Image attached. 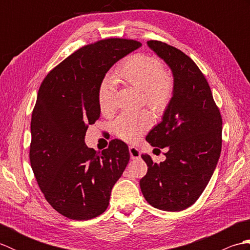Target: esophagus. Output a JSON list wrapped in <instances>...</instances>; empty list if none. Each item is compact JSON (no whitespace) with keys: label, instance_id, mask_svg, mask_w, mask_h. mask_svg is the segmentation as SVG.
<instances>
[{"label":"esophagus","instance_id":"obj_1","mask_svg":"<svg viewBox=\"0 0 250 250\" xmlns=\"http://www.w3.org/2000/svg\"><path fill=\"white\" fill-rule=\"evenodd\" d=\"M129 151H130L131 159H139L141 157V152L139 150V148H136L134 146H130Z\"/></svg>","mask_w":250,"mask_h":250}]
</instances>
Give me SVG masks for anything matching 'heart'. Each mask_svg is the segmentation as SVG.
Wrapping results in <instances>:
<instances>
[{
  "instance_id": "heart-1",
  "label": "heart",
  "mask_w": 250,
  "mask_h": 250,
  "mask_svg": "<svg viewBox=\"0 0 250 250\" xmlns=\"http://www.w3.org/2000/svg\"><path fill=\"white\" fill-rule=\"evenodd\" d=\"M115 77L129 86L142 90L143 101L158 114L167 109L175 94V79L164 71L162 61L155 56L134 54L120 62ZM98 103L103 115H110L116 108L115 86L104 81L98 90ZM152 117L149 111L125 113L114 121V132L121 140L135 142L149 128Z\"/></svg>"
}]
</instances>
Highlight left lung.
I'll return each instance as SVG.
<instances>
[{
  "label": "left lung",
  "mask_w": 250,
  "mask_h": 250,
  "mask_svg": "<svg viewBox=\"0 0 250 250\" xmlns=\"http://www.w3.org/2000/svg\"><path fill=\"white\" fill-rule=\"evenodd\" d=\"M147 44L171 67L175 94L162 121L146 137L153 147H167V159L158 164L142 155L148 168L140 186L151 206L179 211L195 203L215 171L222 118L208 83L190 57L160 41Z\"/></svg>",
  "instance_id": "1"
}]
</instances>
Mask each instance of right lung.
Returning <instances> with one entry per match:
<instances>
[{
	"label": "right lung",
	"instance_id": "obj_1",
	"mask_svg": "<svg viewBox=\"0 0 250 250\" xmlns=\"http://www.w3.org/2000/svg\"><path fill=\"white\" fill-rule=\"evenodd\" d=\"M142 44L106 39L76 50L47 74L31 118L30 162L47 202L66 218L103 214L130 160L128 145L113 140L102 152L84 135L100 118L98 90L115 63Z\"/></svg>",
	"mask_w": 250,
	"mask_h": 250
}]
</instances>
